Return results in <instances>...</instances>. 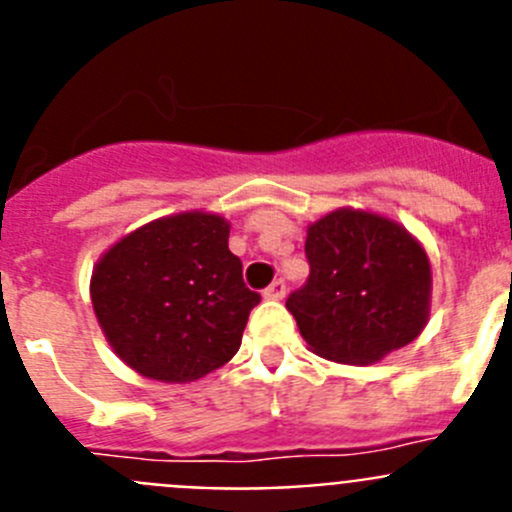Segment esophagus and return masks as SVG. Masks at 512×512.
Returning <instances> with one entry per match:
<instances>
[{
    "instance_id": "1",
    "label": "esophagus",
    "mask_w": 512,
    "mask_h": 512,
    "mask_svg": "<svg viewBox=\"0 0 512 512\" xmlns=\"http://www.w3.org/2000/svg\"><path fill=\"white\" fill-rule=\"evenodd\" d=\"M287 295V284L284 279H277V282H271L269 287L264 289V300H282Z\"/></svg>"
}]
</instances>
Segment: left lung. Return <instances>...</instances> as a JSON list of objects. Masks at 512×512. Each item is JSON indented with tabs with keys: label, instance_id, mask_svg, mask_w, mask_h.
I'll list each match as a JSON object with an SVG mask.
<instances>
[{
	"label": "left lung",
	"instance_id": "obj_1",
	"mask_svg": "<svg viewBox=\"0 0 512 512\" xmlns=\"http://www.w3.org/2000/svg\"><path fill=\"white\" fill-rule=\"evenodd\" d=\"M310 279L287 310L312 354L377 364L423 333L433 271L423 243L392 217L338 207L307 225Z\"/></svg>",
	"mask_w": 512,
	"mask_h": 512
}]
</instances>
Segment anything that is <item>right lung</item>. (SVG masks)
<instances>
[{"label":"right lung","instance_id":"add662e5","mask_svg":"<svg viewBox=\"0 0 512 512\" xmlns=\"http://www.w3.org/2000/svg\"><path fill=\"white\" fill-rule=\"evenodd\" d=\"M223 215L187 210L122 235L89 295L104 338L140 377L187 384L228 364L261 297L243 284Z\"/></svg>","mask_w":512,"mask_h":512}]
</instances>
